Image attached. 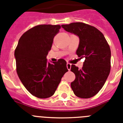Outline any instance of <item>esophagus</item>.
<instances>
[{
  "instance_id": "1",
  "label": "esophagus",
  "mask_w": 123,
  "mask_h": 123,
  "mask_svg": "<svg viewBox=\"0 0 123 123\" xmlns=\"http://www.w3.org/2000/svg\"><path fill=\"white\" fill-rule=\"evenodd\" d=\"M66 66H67V68H68V69L69 71L70 70L71 68V64L68 62V63H67V64H66Z\"/></svg>"
}]
</instances>
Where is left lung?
I'll return each instance as SVG.
<instances>
[{
    "instance_id": "8db88e82",
    "label": "left lung",
    "mask_w": 123,
    "mask_h": 123,
    "mask_svg": "<svg viewBox=\"0 0 123 123\" xmlns=\"http://www.w3.org/2000/svg\"><path fill=\"white\" fill-rule=\"evenodd\" d=\"M68 32L78 35L80 43L76 54L85 57L82 68L79 69L72 64L71 71L75 74V80L71 86L78 97L88 98L97 94L110 73L111 49L101 31L93 26L83 23L62 25Z\"/></svg>"
}]
</instances>
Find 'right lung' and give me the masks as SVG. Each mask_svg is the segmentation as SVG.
I'll use <instances>...</instances> for the list:
<instances>
[{
  "label": "right lung",
  "instance_id": "obj_1",
  "mask_svg": "<svg viewBox=\"0 0 123 123\" xmlns=\"http://www.w3.org/2000/svg\"><path fill=\"white\" fill-rule=\"evenodd\" d=\"M60 25H40L21 37L14 52L17 74L25 87L33 96L45 98L52 96L68 69L66 61L59 59L48 62L47 55Z\"/></svg>",
  "mask_w": 123,
  "mask_h": 123
}]
</instances>
